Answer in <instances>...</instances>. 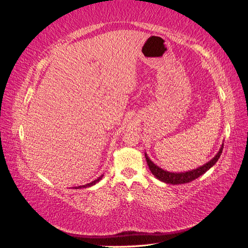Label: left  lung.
I'll use <instances>...</instances> for the list:
<instances>
[{"label":"left lung","mask_w":248,"mask_h":248,"mask_svg":"<svg viewBox=\"0 0 248 248\" xmlns=\"http://www.w3.org/2000/svg\"><path fill=\"white\" fill-rule=\"evenodd\" d=\"M222 149H223V144L221 145L219 151L217 152V154L213 157L211 160L205 163L204 166H202L198 169L188 170V171H183V172L182 171L181 172H171V171L164 170L161 168H159L158 166H156V164L149 158L147 153H145V157H146V160H147L150 170H151L152 174L157 179L160 180V181H162L164 183H167V184L177 185V184H185V183L191 182V181H193V180H196L197 178L202 176V174H205V172L208 170L211 169L217 162V160H218V158L222 153Z\"/></svg>","instance_id":"8db88e82"}]
</instances>
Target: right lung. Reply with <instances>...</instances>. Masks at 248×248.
I'll return each instance as SVG.
<instances>
[{
  "instance_id": "obj_1",
  "label": "right lung",
  "mask_w": 248,
  "mask_h": 248,
  "mask_svg": "<svg viewBox=\"0 0 248 248\" xmlns=\"http://www.w3.org/2000/svg\"><path fill=\"white\" fill-rule=\"evenodd\" d=\"M102 177H103V175H101L100 177H98L97 178L96 180H94V181H92L91 183H88V184H85V185H81V186H77V187H73V188H76V189H81V188H88V187H91V186H93V185H95L96 183H98L100 180L102 179Z\"/></svg>"
}]
</instances>
